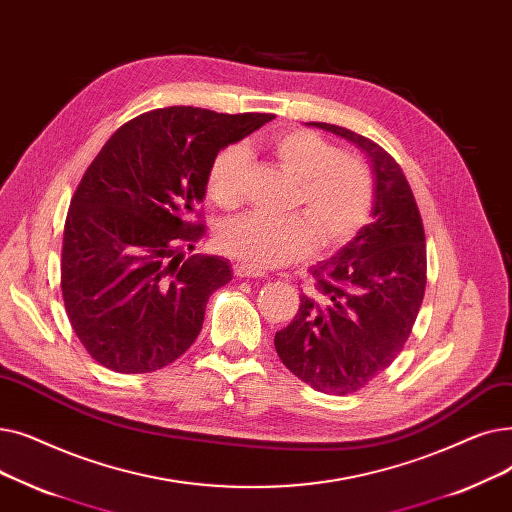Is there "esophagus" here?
I'll list each match as a JSON object with an SVG mask.
<instances>
[{"instance_id":"esophagus-1","label":"esophagus","mask_w":512,"mask_h":512,"mask_svg":"<svg viewBox=\"0 0 512 512\" xmlns=\"http://www.w3.org/2000/svg\"><path fill=\"white\" fill-rule=\"evenodd\" d=\"M233 273H235V277H239V279H258V277H264L262 271L252 269V266L243 264V262H237V264L233 266Z\"/></svg>"}]
</instances>
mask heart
Segmentation results:
<instances>
[{"mask_svg":"<svg viewBox=\"0 0 512 512\" xmlns=\"http://www.w3.org/2000/svg\"><path fill=\"white\" fill-rule=\"evenodd\" d=\"M271 150L287 173L298 179L291 208L300 214L271 218L246 214L225 223L216 246L252 269H269L304 258L316 243L335 250L350 241L369 221L373 208V177L354 154L339 152L308 129H289L271 139ZM248 150L227 145L210 162L206 191L225 210L239 206L248 170Z\"/></svg>","mask_w":512,"mask_h":512,"instance_id":"obj_1","label":"heart"}]
</instances>
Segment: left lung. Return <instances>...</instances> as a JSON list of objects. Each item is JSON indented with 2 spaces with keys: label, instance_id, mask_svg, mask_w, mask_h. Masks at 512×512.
<instances>
[{
  "label": "left lung",
  "instance_id": "8db88e82",
  "mask_svg": "<svg viewBox=\"0 0 512 512\" xmlns=\"http://www.w3.org/2000/svg\"><path fill=\"white\" fill-rule=\"evenodd\" d=\"M348 139L373 168V223L329 260L312 266L314 285L275 335L285 367L316 392L346 396L369 385L402 352L427 283L419 206L400 164L350 129L308 123Z\"/></svg>",
  "mask_w": 512,
  "mask_h": 512
}]
</instances>
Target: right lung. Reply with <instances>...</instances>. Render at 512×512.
<instances>
[{
    "label": "right lung",
    "mask_w": 512,
    "mask_h": 512,
    "mask_svg": "<svg viewBox=\"0 0 512 512\" xmlns=\"http://www.w3.org/2000/svg\"><path fill=\"white\" fill-rule=\"evenodd\" d=\"M170 106L120 127L85 170L64 223L60 285L68 321L116 373L175 362L202 331L212 291L231 281L221 256L193 254L214 156L273 120Z\"/></svg>",
    "instance_id": "right-lung-1"
}]
</instances>
